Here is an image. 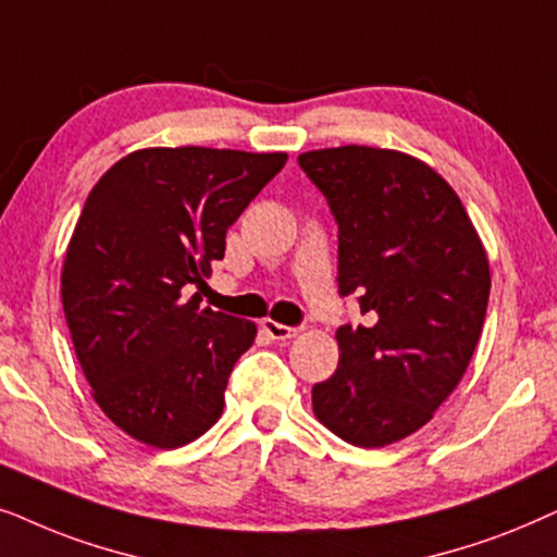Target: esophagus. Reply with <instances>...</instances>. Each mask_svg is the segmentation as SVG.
Returning <instances> with one entry per match:
<instances>
[{
  "mask_svg": "<svg viewBox=\"0 0 557 557\" xmlns=\"http://www.w3.org/2000/svg\"><path fill=\"white\" fill-rule=\"evenodd\" d=\"M262 331L274 341H287V338H293L295 333H298V329H293V325H283L277 321H270V318L262 321Z\"/></svg>",
  "mask_w": 557,
  "mask_h": 557,
  "instance_id": "obj_1",
  "label": "esophagus"
}]
</instances>
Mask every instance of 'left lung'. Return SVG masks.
Masks as SVG:
<instances>
[{"label": "left lung", "instance_id": "obj_1", "mask_svg": "<svg viewBox=\"0 0 557 557\" xmlns=\"http://www.w3.org/2000/svg\"><path fill=\"white\" fill-rule=\"evenodd\" d=\"M338 226V369L313 387L338 438L382 448L433 418L469 367L488 306V259L456 190L425 162L364 145L298 158Z\"/></svg>", "mask_w": 557, "mask_h": 557}]
</instances>
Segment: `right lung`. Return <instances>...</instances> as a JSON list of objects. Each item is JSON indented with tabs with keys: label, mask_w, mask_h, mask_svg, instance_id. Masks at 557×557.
I'll return each instance as SVG.
<instances>
[{
	"label": "right lung",
	"mask_w": 557,
	"mask_h": 557,
	"mask_svg": "<svg viewBox=\"0 0 557 557\" xmlns=\"http://www.w3.org/2000/svg\"><path fill=\"white\" fill-rule=\"evenodd\" d=\"M285 152L152 147L88 193L63 264V310L94 399L132 438L177 448L224 410L247 318L201 308L226 228L285 168Z\"/></svg>",
	"instance_id": "right-lung-1"
}]
</instances>
